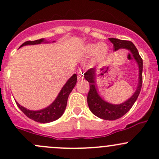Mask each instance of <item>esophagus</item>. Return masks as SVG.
Listing matches in <instances>:
<instances>
[{"instance_id":"34e87169","label":"esophagus","mask_w":159,"mask_h":159,"mask_svg":"<svg viewBox=\"0 0 159 159\" xmlns=\"http://www.w3.org/2000/svg\"><path fill=\"white\" fill-rule=\"evenodd\" d=\"M83 78H84L83 73L81 72V71H79V72H78V81H80V80H83Z\"/></svg>"}]
</instances>
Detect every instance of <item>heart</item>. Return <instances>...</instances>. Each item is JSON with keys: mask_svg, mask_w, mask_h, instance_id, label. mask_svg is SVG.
Segmentation results:
<instances>
[{"mask_svg": "<svg viewBox=\"0 0 159 159\" xmlns=\"http://www.w3.org/2000/svg\"><path fill=\"white\" fill-rule=\"evenodd\" d=\"M93 52V58L91 60V63H94L101 61L106 57L108 52V46L104 43H99L97 45L88 44L85 46L84 52L86 54H91Z\"/></svg>", "mask_w": 159, "mask_h": 159, "instance_id": "heart-1", "label": "heart"}]
</instances>
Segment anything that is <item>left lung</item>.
<instances>
[{
	"instance_id": "obj_1",
	"label": "left lung",
	"mask_w": 159,
	"mask_h": 159,
	"mask_svg": "<svg viewBox=\"0 0 159 159\" xmlns=\"http://www.w3.org/2000/svg\"><path fill=\"white\" fill-rule=\"evenodd\" d=\"M110 41L113 44V50L120 49H127L133 55V58L139 66V83L137 88L134 93L127 101L120 104H113L108 103L101 98L96 88V68H92L85 72L84 78L90 83V90L88 94V104L89 109L92 113L98 117L106 120H114L122 117L123 115L132 108L133 105L138 98L141 91L142 84H143V59L140 57L139 52L135 45L132 42L127 40H121L115 38H109Z\"/></svg>"
}]
</instances>
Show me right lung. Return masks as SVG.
Returning <instances> with one entry per match:
<instances>
[{"label":"right lung","instance_id":"right-lung-1","mask_svg":"<svg viewBox=\"0 0 159 159\" xmlns=\"http://www.w3.org/2000/svg\"><path fill=\"white\" fill-rule=\"evenodd\" d=\"M55 42V41H53ZM42 43H48L44 39H40L35 40V41H26L23 43L20 46L22 47L23 46L26 45H36L40 44ZM77 82V75L74 74L68 81L66 83V84L63 86L61 90L60 91L59 93L56 98L54 101L49 105L47 107L44 108L43 110H27L26 108L23 107L20 104L16 101V105L21 110V111L26 115L30 119L34 120V121L38 122L41 123H50V122L55 121L58 120V118L61 117L62 114L64 113L65 110H66L67 106V101H68V98L69 96L70 93L75 88V84Z\"/></svg>","mask_w":159,"mask_h":159}]
</instances>
